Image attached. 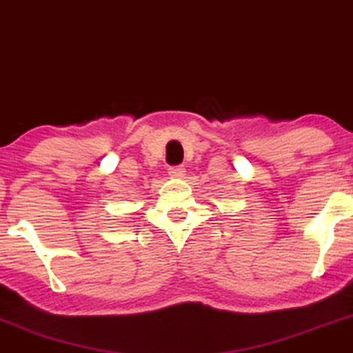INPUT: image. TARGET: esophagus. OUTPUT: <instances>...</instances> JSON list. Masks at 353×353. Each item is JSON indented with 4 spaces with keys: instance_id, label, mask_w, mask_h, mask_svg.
<instances>
[{
    "instance_id": "esophagus-1",
    "label": "esophagus",
    "mask_w": 353,
    "mask_h": 353,
    "mask_svg": "<svg viewBox=\"0 0 353 353\" xmlns=\"http://www.w3.org/2000/svg\"><path fill=\"white\" fill-rule=\"evenodd\" d=\"M184 172H186V170H184V167H170L169 169V176L170 177H174V179H181V177H184Z\"/></svg>"
}]
</instances>
